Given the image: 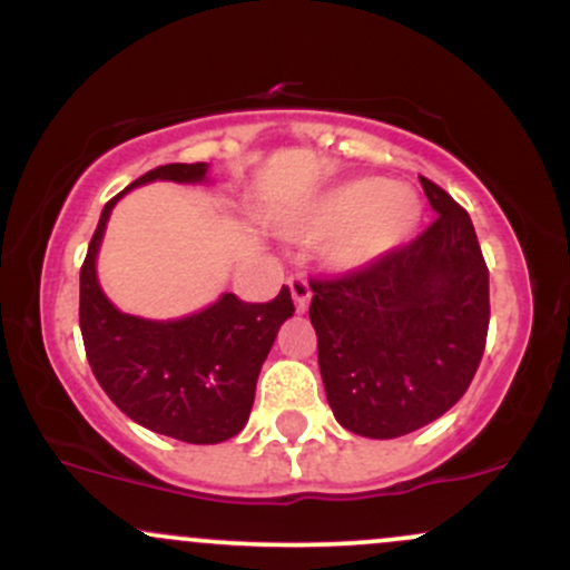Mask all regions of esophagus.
Returning a JSON list of instances; mask_svg holds the SVG:
<instances>
[{"label": "esophagus", "mask_w": 570, "mask_h": 570, "mask_svg": "<svg viewBox=\"0 0 570 570\" xmlns=\"http://www.w3.org/2000/svg\"><path fill=\"white\" fill-rule=\"evenodd\" d=\"M289 289H292V297H294V305H297V311H305L307 303H311V284H307V278L303 273H294L289 278Z\"/></svg>", "instance_id": "34e87169"}]
</instances>
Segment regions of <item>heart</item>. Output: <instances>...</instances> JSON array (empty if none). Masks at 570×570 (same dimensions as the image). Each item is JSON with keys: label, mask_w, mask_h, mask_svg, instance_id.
Returning a JSON list of instances; mask_svg holds the SVG:
<instances>
[{"label": "heart", "mask_w": 570, "mask_h": 570, "mask_svg": "<svg viewBox=\"0 0 570 570\" xmlns=\"http://www.w3.org/2000/svg\"><path fill=\"white\" fill-rule=\"evenodd\" d=\"M423 206L404 185L351 179L313 198L286 219V233L305 244L333 238L324 248L337 271H356L394 252L415 233Z\"/></svg>", "instance_id": "1"}]
</instances>
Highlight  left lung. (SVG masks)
Wrapping results in <instances>:
<instances>
[{
  "mask_svg": "<svg viewBox=\"0 0 570 570\" xmlns=\"http://www.w3.org/2000/svg\"><path fill=\"white\" fill-rule=\"evenodd\" d=\"M436 217L407 246L313 278L311 324L337 423L394 440L466 394L490 324L488 265L466 208L421 176Z\"/></svg>",
  "mask_w": 570,
  "mask_h": 570,
  "instance_id": "1",
  "label": "left lung"
}]
</instances>
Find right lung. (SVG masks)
Listing matches in <instances>:
<instances>
[{"instance_id": "1", "label": "right lung", "mask_w": 570, "mask_h": 570, "mask_svg": "<svg viewBox=\"0 0 570 570\" xmlns=\"http://www.w3.org/2000/svg\"><path fill=\"white\" fill-rule=\"evenodd\" d=\"M206 163H168L155 179L203 181ZM122 189L104 206L80 271V330L98 385L130 421L189 444H217L246 426L259 370L278 326L294 313L289 286L271 303L222 294L206 311L176 322H147L109 303L96 278V254Z\"/></svg>"}]
</instances>
